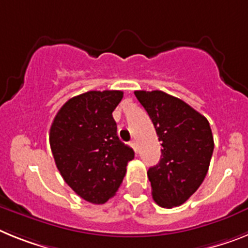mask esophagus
<instances>
[{
  "mask_svg": "<svg viewBox=\"0 0 248 248\" xmlns=\"http://www.w3.org/2000/svg\"><path fill=\"white\" fill-rule=\"evenodd\" d=\"M131 146H132V148L135 150V152H137V151H139V148H137L136 141H131Z\"/></svg>",
  "mask_w": 248,
  "mask_h": 248,
  "instance_id": "obj_1",
  "label": "esophagus"
}]
</instances>
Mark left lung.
<instances>
[{"label": "left lung", "instance_id": "obj_1", "mask_svg": "<svg viewBox=\"0 0 248 248\" xmlns=\"http://www.w3.org/2000/svg\"><path fill=\"white\" fill-rule=\"evenodd\" d=\"M161 141V160L147 172L158 206L185 203L207 175L214 136L207 118L177 97L162 91H135Z\"/></svg>", "mask_w": 248, "mask_h": 248}]
</instances>
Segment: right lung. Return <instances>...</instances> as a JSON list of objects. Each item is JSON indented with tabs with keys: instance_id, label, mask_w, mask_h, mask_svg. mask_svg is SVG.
Wrapping results in <instances>:
<instances>
[{
	"instance_id": "add662e5",
	"label": "right lung",
	"mask_w": 248,
	"mask_h": 248,
	"mask_svg": "<svg viewBox=\"0 0 248 248\" xmlns=\"http://www.w3.org/2000/svg\"><path fill=\"white\" fill-rule=\"evenodd\" d=\"M122 91H88L70 98L49 128V146L64 182L86 201L115 196L135 152L120 141L112 112Z\"/></svg>"
}]
</instances>
